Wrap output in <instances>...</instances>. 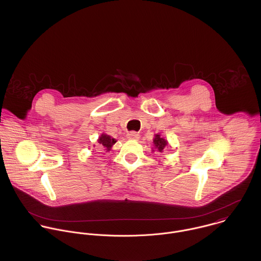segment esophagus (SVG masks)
<instances>
[{"label":"esophagus","instance_id":"34e87169","mask_svg":"<svg viewBox=\"0 0 261 261\" xmlns=\"http://www.w3.org/2000/svg\"><path fill=\"white\" fill-rule=\"evenodd\" d=\"M127 138L129 140H139L140 139V135L136 132H130L127 134Z\"/></svg>","mask_w":261,"mask_h":261}]
</instances>
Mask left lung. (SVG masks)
I'll use <instances>...</instances> for the list:
<instances>
[{
    "instance_id": "left-lung-1",
    "label": "left lung",
    "mask_w": 261,
    "mask_h": 261,
    "mask_svg": "<svg viewBox=\"0 0 261 261\" xmlns=\"http://www.w3.org/2000/svg\"><path fill=\"white\" fill-rule=\"evenodd\" d=\"M153 144H154L155 149H158L159 151H163L166 145H168L167 141L165 139L161 138L159 135H155V138L153 139Z\"/></svg>"
}]
</instances>
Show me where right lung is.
Returning <instances> with one entry per match:
<instances>
[{
	"mask_svg": "<svg viewBox=\"0 0 261 261\" xmlns=\"http://www.w3.org/2000/svg\"><path fill=\"white\" fill-rule=\"evenodd\" d=\"M115 140L111 138L110 136H107V135H101L98 139V144H100L102 147H105L107 150H110V149L112 148V145L115 144Z\"/></svg>",
	"mask_w": 261,
	"mask_h": 261,
	"instance_id": "obj_1",
	"label": "right lung"
}]
</instances>
